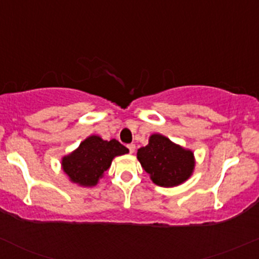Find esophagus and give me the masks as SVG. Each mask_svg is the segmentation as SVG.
I'll list each match as a JSON object with an SVG mask.
<instances>
[{
	"mask_svg": "<svg viewBox=\"0 0 259 259\" xmlns=\"http://www.w3.org/2000/svg\"><path fill=\"white\" fill-rule=\"evenodd\" d=\"M127 149H129L130 153L133 154L135 151V144H129V145H127Z\"/></svg>",
	"mask_w": 259,
	"mask_h": 259,
	"instance_id": "obj_1",
	"label": "esophagus"
}]
</instances>
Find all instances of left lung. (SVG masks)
<instances>
[{
	"mask_svg": "<svg viewBox=\"0 0 259 259\" xmlns=\"http://www.w3.org/2000/svg\"><path fill=\"white\" fill-rule=\"evenodd\" d=\"M138 160L153 183L170 188L189 179L195 166L194 154L161 134H153L149 144L138 149Z\"/></svg>",
	"mask_w": 259,
	"mask_h": 259,
	"instance_id": "1",
	"label": "left lung"
}]
</instances>
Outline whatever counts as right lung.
<instances>
[{
	"label": "right lung",
	"mask_w": 259,
	"mask_h": 259,
	"mask_svg": "<svg viewBox=\"0 0 259 259\" xmlns=\"http://www.w3.org/2000/svg\"><path fill=\"white\" fill-rule=\"evenodd\" d=\"M126 153L129 149L117 140L108 142L98 135H91L81 142L76 150L62 158L61 165L72 183L81 187H94L110 168L115 156Z\"/></svg>",
	"instance_id": "obj_1"
}]
</instances>
